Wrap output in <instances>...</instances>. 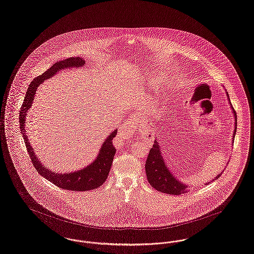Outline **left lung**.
Listing matches in <instances>:
<instances>
[{"instance_id":"left-lung-1","label":"left lung","mask_w":254,"mask_h":254,"mask_svg":"<svg viewBox=\"0 0 254 254\" xmlns=\"http://www.w3.org/2000/svg\"><path fill=\"white\" fill-rule=\"evenodd\" d=\"M226 93L234 115V131L233 135V142H234V136L236 133V127H237V116H236V112L233 108V105L230 101L229 94L228 92ZM223 171L224 170H222V172L218 174L214 178V180L210 181L208 183H206V184L208 185L209 183H213V181L217 180L222 175ZM145 173H146L148 183H150L153 188H155L159 192L173 194V195L182 194L188 192V185H186L185 183H181V181H179L173 175L172 172L168 169L167 165L164 163V159L161 153V146L158 140H155L152 148L150 149L149 154L147 156V159L145 162Z\"/></svg>"}]
</instances>
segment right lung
<instances>
[{"label":"right lung","instance_id":"obj_1","mask_svg":"<svg viewBox=\"0 0 254 254\" xmlns=\"http://www.w3.org/2000/svg\"><path fill=\"white\" fill-rule=\"evenodd\" d=\"M84 64H85L84 59L69 58L67 60L58 61L52 66L50 69H48L45 72L36 77L33 81L31 82L27 89L24 100L20 108V118H19L20 132L23 137L24 143L26 145L27 152L30 156L31 162L37 169L38 173L41 174L43 178H45L49 182L57 185L58 187L65 190H70V191L93 190L100 187L102 184L105 183V181L109 176L112 161L116 152L112 140L117 134V129L110 133V135L104 141L99 154L97 155V158L92 163L78 171L59 174V173L53 172L50 169L43 166V164L40 162L38 157L35 155L34 149L32 148L30 142L27 139L24 124H25L26 112H28V110L30 109L32 103L34 101L36 91L38 90V87L41 85V83L50 78L61 70H64L67 68H74V67L79 68Z\"/></svg>","mask_w":254,"mask_h":254}]
</instances>
